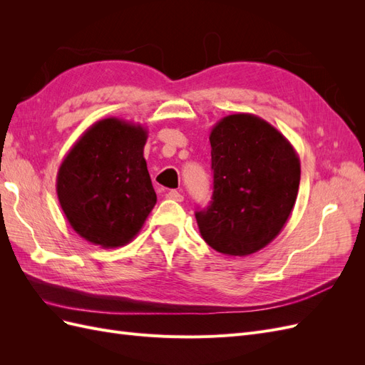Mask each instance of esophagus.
<instances>
[{"label": "esophagus", "mask_w": 365, "mask_h": 365, "mask_svg": "<svg viewBox=\"0 0 365 365\" xmlns=\"http://www.w3.org/2000/svg\"><path fill=\"white\" fill-rule=\"evenodd\" d=\"M165 197H168V200L176 201V202H181L184 200V196L180 192H176V190H169L168 193H165Z\"/></svg>", "instance_id": "34e87169"}]
</instances>
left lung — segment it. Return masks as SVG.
<instances>
[{"instance_id":"8db88e82","label":"left lung","mask_w":365,"mask_h":365,"mask_svg":"<svg viewBox=\"0 0 365 365\" xmlns=\"http://www.w3.org/2000/svg\"><path fill=\"white\" fill-rule=\"evenodd\" d=\"M212 202L196 212L201 236L217 252L250 256L277 237L300 185L291 143L254 114H231L210 132Z\"/></svg>"}]
</instances>
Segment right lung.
<instances>
[{
  "instance_id": "add662e5",
  "label": "right lung",
  "mask_w": 365,
  "mask_h": 365,
  "mask_svg": "<svg viewBox=\"0 0 365 365\" xmlns=\"http://www.w3.org/2000/svg\"><path fill=\"white\" fill-rule=\"evenodd\" d=\"M148 130L115 117L97 121L63 158L56 192L65 217L102 248L134 239L157 204L143 157Z\"/></svg>"
}]
</instances>
